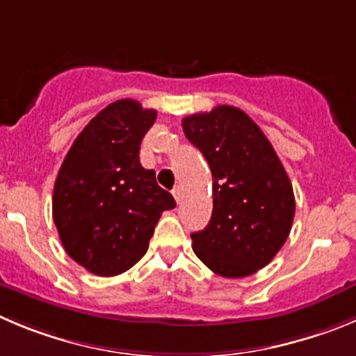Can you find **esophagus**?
Masks as SVG:
<instances>
[{"mask_svg":"<svg viewBox=\"0 0 356 356\" xmlns=\"http://www.w3.org/2000/svg\"><path fill=\"white\" fill-rule=\"evenodd\" d=\"M172 195H174V198H175V202H181V198H182V191H181V188H175L174 191H172Z\"/></svg>","mask_w":356,"mask_h":356,"instance_id":"1","label":"esophagus"}]
</instances>
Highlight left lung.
Masks as SVG:
<instances>
[{"label":"left lung","instance_id":"left-lung-1","mask_svg":"<svg viewBox=\"0 0 356 356\" xmlns=\"http://www.w3.org/2000/svg\"><path fill=\"white\" fill-rule=\"evenodd\" d=\"M182 129L212 172V218L191 234L195 254L223 277L254 274L283 248L293 223L283 163L257 122L230 105L188 115Z\"/></svg>","mask_w":356,"mask_h":356}]
</instances>
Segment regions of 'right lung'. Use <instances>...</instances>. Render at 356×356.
Instances as JSON below:
<instances>
[{
    "label": "right lung",
    "instance_id": "add662e5",
    "mask_svg": "<svg viewBox=\"0 0 356 356\" xmlns=\"http://www.w3.org/2000/svg\"><path fill=\"white\" fill-rule=\"evenodd\" d=\"M156 111L118 99L89 121L70 147L52 195V218L66 253L91 274L111 277L145 253L163 211L175 207L140 144Z\"/></svg>",
    "mask_w": 356,
    "mask_h": 356
}]
</instances>
